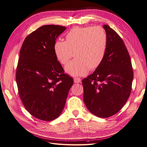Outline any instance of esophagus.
Returning a JSON list of instances; mask_svg holds the SVG:
<instances>
[{
  "label": "esophagus",
  "mask_w": 147,
  "mask_h": 147,
  "mask_svg": "<svg viewBox=\"0 0 147 147\" xmlns=\"http://www.w3.org/2000/svg\"><path fill=\"white\" fill-rule=\"evenodd\" d=\"M81 80H82L80 79V78H78V77H75V78H74V83H81Z\"/></svg>",
  "instance_id": "1"
}]
</instances>
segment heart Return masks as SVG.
I'll list each match as a JSON object with an SVG mask.
<instances>
[{
  "instance_id": "obj_1",
  "label": "heart",
  "mask_w": 147,
  "mask_h": 147,
  "mask_svg": "<svg viewBox=\"0 0 147 147\" xmlns=\"http://www.w3.org/2000/svg\"><path fill=\"white\" fill-rule=\"evenodd\" d=\"M107 36L100 27L87 26L74 28L65 35V41L57 40L54 52L61 64L65 65V72L72 76H83L89 70H95L101 65L107 49Z\"/></svg>"
}]
</instances>
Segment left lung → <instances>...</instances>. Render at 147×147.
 Here are the masks:
<instances>
[{
  "label": "left lung",
  "instance_id": "1",
  "mask_svg": "<svg viewBox=\"0 0 147 147\" xmlns=\"http://www.w3.org/2000/svg\"><path fill=\"white\" fill-rule=\"evenodd\" d=\"M107 49L101 65L83 79V100L91 113L108 118L118 113L130 96L133 70L129 54L122 38L108 25H104Z\"/></svg>",
  "mask_w": 147,
  "mask_h": 147
}]
</instances>
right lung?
Wrapping results in <instances>:
<instances>
[{
  "mask_svg": "<svg viewBox=\"0 0 147 147\" xmlns=\"http://www.w3.org/2000/svg\"><path fill=\"white\" fill-rule=\"evenodd\" d=\"M65 29L43 26L26 37L20 51L16 73L20 97L28 112L43 121L59 116L74 83L54 52L57 37Z\"/></svg>",
  "mask_w": 147,
  "mask_h": 147,
  "instance_id": "add662e5",
  "label": "right lung"
}]
</instances>
